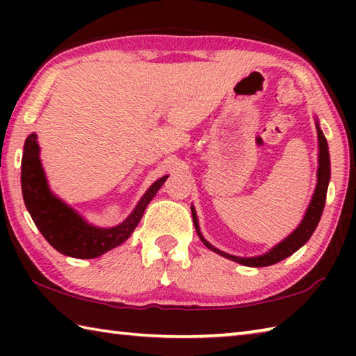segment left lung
Here are the masks:
<instances>
[{
  "label": "left lung",
  "instance_id": "left-lung-1",
  "mask_svg": "<svg viewBox=\"0 0 356 356\" xmlns=\"http://www.w3.org/2000/svg\"><path fill=\"white\" fill-rule=\"evenodd\" d=\"M317 136H318V171H317V186L314 191V196H312L311 204L308 210H306V215L303 221L300 222V226L295 229V231L289 236L286 240H282L280 245H276L272 251H268L267 254L264 256H257V257H237L232 254H227V252H222L220 250H216L215 246L210 245L206 238L201 236L200 227H197V220H196V213L193 212V222H195V227L197 234H200V238L202 240V243L207 246L209 250H212L218 254L225 256L231 261H236L242 265H246V267H267V265H273L276 262L282 261V259L289 257L293 254L295 251L301 248L306 242H308L309 237L312 236V232L316 231V227L321 221V216L325 207V200H327V190H328V182H330V154H328V144L325 136L322 134V130L317 127Z\"/></svg>",
  "mask_w": 356,
  "mask_h": 356
}]
</instances>
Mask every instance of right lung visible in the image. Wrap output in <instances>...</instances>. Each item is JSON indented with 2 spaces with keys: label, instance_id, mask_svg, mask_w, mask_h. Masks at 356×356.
<instances>
[{
  "label": "right lung",
  "instance_id": "right-lung-1",
  "mask_svg": "<svg viewBox=\"0 0 356 356\" xmlns=\"http://www.w3.org/2000/svg\"><path fill=\"white\" fill-rule=\"evenodd\" d=\"M38 136L25 141L22 159V191L25 206L42 236L56 251L76 259H92L125 242L140 222L150 200L165 184L168 176L150 186L134 212L116 227L100 229L84 222L78 213L51 195L39 160Z\"/></svg>",
  "mask_w": 356,
  "mask_h": 356
}]
</instances>
